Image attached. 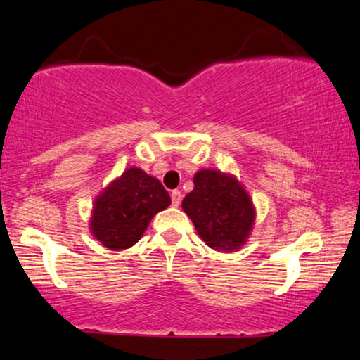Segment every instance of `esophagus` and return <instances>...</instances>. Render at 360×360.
<instances>
[{
	"instance_id": "34e87169",
	"label": "esophagus",
	"mask_w": 360,
	"mask_h": 360,
	"mask_svg": "<svg viewBox=\"0 0 360 360\" xmlns=\"http://www.w3.org/2000/svg\"><path fill=\"white\" fill-rule=\"evenodd\" d=\"M170 196H172V205L179 206L180 201H181V191L180 190H174L170 193Z\"/></svg>"
}]
</instances>
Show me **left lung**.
<instances>
[{
	"label": "left lung",
	"mask_w": 360,
	"mask_h": 360,
	"mask_svg": "<svg viewBox=\"0 0 360 360\" xmlns=\"http://www.w3.org/2000/svg\"><path fill=\"white\" fill-rule=\"evenodd\" d=\"M195 188L181 201L196 233L219 252H233L244 245L252 229L255 211L248 191L233 175L219 170H200Z\"/></svg>",
	"instance_id": "8db88e82"
}]
</instances>
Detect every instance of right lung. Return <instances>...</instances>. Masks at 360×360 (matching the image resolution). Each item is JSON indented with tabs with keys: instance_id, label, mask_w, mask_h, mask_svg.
<instances>
[{
	"instance_id": "right-lung-1",
	"label": "right lung",
	"mask_w": 360,
	"mask_h": 360,
	"mask_svg": "<svg viewBox=\"0 0 360 360\" xmlns=\"http://www.w3.org/2000/svg\"><path fill=\"white\" fill-rule=\"evenodd\" d=\"M170 205V195L154 176L131 167L95 200L91 234L105 248L121 250L134 245L150 219Z\"/></svg>"
}]
</instances>
